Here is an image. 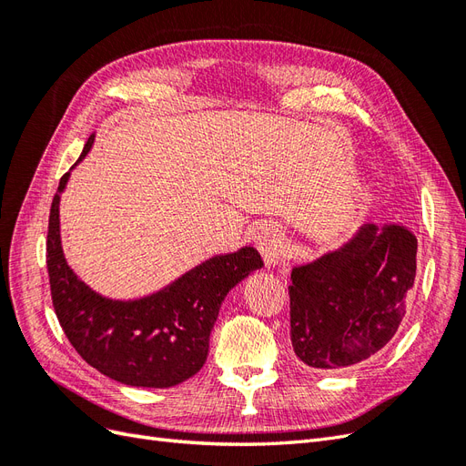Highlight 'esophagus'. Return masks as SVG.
Masks as SVG:
<instances>
[{
  "label": "esophagus",
  "mask_w": 466,
  "mask_h": 466,
  "mask_svg": "<svg viewBox=\"0 0 466 466\" xmlns=\"http://www.w3.org/2000/svg\"><path fill=\"white\" fill-rule=\"evenodd\" d=\"M255 245L266 266H276L281 260V237L274 225H262L255 233Z\"/></svg>",
  "instance_id": "34e87169"
}]
</instances>
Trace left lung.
I'll return each mask as SVG.
<instances>
[{
    "mask_svg": "<svg viewBox=\"0 0 466 466\" xmlns=\"http://www.w3.org/2000/svg\"><path fill=\"white\" fill-rule=\"evenodd\" d=\"M416 252L418 238L404 225L365 223L342 248L293 268L295 356L317 370H338L385 348L406 313Z\"/></svg>",
    "mask_w": 466,
    "mask_h": 466,
    "instance_id": "1",
    "label": "left lung"
}]
</instances>
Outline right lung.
I'll use <instances>...</instances> for the list:
<instances>
[{
	"label": "right lung",
	"instance_id": "add662e5",
	"mask_svg": "<svg viewBox=\"0 0 466 466\" xmlns=\"http://www.w3.org/2000/svg\"><path fill=\"white\" fill-rule=\"evenodd\" d=\"M87 139L77 163L93 146ZM76 163V165H77ZM60 178L46 238V266L56 317L77 354L103 375L132 387H173L202 370L221 301L262 258L252 247L214 257L171 286L137 301H112L69 270L60 245Z\"/></svg>",
	"mask_w": 466,
	"mask_h": 466
}]
</instances>
